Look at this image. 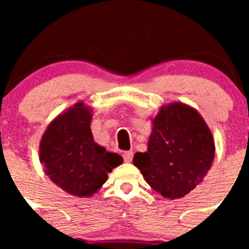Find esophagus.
<instances>
[{
  "label": "esophagus",
  "mask_w": 249,
  "mask_h": 249,
  "mask_svg": "<svg viewBox=\"0 0 249 249\" xmlns=\"http://www.w3.org/2000/svg\"><path fill=\"white\" fill-rule=\"evenodd\" d=\"M132 157H134V153L132 152H125L124 154H123V158H124L125 162H131Z\"/></svg>",
  "instance_id": "esophagus-1"
}]
</instances>
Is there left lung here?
Masks as SVG:
<instances>
[{
  "label": "left lung",
  "mask_w": 249,
  "mask_h": 249,
  "mask_svg": "<svg viewBox=\"0 0 249 249\" xmlns=\"http://www.w3.org/2000/svg\"><path fill=\"white\" fill-rule=\"evenodd\" d=\"M147 152L134 165L166 199H180L203 180L214 159L212 132L196 109L183 102L164 105L152 119Z\"/></svg>",
  "instance_id": "1"
}]
</instances>
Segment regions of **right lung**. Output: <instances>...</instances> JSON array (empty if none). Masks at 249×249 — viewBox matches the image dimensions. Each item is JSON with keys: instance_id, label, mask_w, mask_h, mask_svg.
Instances as JSON below:
<instances>
[{"instance_id": "right-lung-1", "label": "right lung", "mask_w": 249, "mask_h": 249, "mask_svg": "<svg viewBox=\"0 0 249 249\" xmlns=\"http://www.w3.org/2000/svg\"><path fill=\"white\" fill-rule=\"evenodd\" d=\"M91 119L92 109L77 102L52 120L39 142V161L46 175L78 197L92 196L106 183L108 173L123 164L119 154L95 142Z\"/></svg>"}]
</instances>
